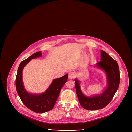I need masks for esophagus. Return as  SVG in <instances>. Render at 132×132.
Returning <instances> with one entry per match:
<instances>
[{
  "label": "esophagus",
  "mask_w": 132,
  "mask_h": 132,
  "mask_svg": "<svg viewBox=\"0 0 132 132\" xmlns=\"http://www.w3.org/2000/svg\"><path fill=\"white\" fill-rule=\"evenodd\" d=\"M76 74L74 72H70L68 74V78L70 79H73L75 77Z\"/></svg>",
  "instance_id": "esophagus-1"
}]
</instances>
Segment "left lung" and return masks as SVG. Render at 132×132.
<instances>
[{
	"instance_id": "obj_1",
	"label": "left lung",
	"mask_w": 132,
	"mask_h": 132,
	"mask_svg": "<svg viewBox=\"0 0 132 132\" xmlns=\"http://www.w3.org/2000/svg\"><path fill=\"white\" fill-rule=\"evenodd\" d=\"M101 61L95 66L103 71L106 76L107 87L101 94L88 96L84 94L81 88L80 81L75 79L76 91L80 104L89 110L101 109L110 103L119 86V68L117 62L106 52L101 50Z\"/></svg>"
}]
</instances>
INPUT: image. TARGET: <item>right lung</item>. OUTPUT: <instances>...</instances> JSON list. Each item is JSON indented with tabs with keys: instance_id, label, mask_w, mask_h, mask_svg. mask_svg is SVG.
Wrapping results in <instances>:
<instances>
[{
	"instance_id": "right-lung-1",
	"label": "right lung",
	"mask_w": 132,
	"mask_h": 132,
	"mask_svg": "<svg viewBox=\"0 0 132 132\" xmlns=\"http://www.w3.org/2000/svg\"><path fill=\"white\" fill-rule=\"evenodd\" d=\"M42 56V52L38 51L22 61L18 68L16 79V89L21 100L29 109L38 113L47 112L53 108L61 89L67 82L68 76L67 74L61 78L54 79L49 87L43 93L33 94L27 92L22 79L23 69L32 59Z\"/></svg>"
}]
</instances>
